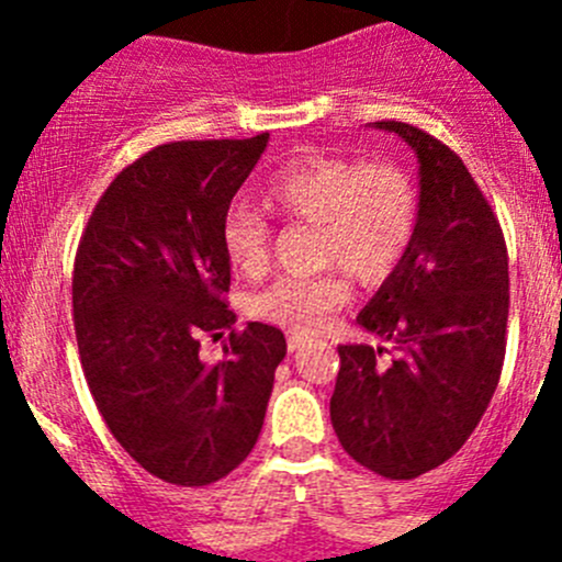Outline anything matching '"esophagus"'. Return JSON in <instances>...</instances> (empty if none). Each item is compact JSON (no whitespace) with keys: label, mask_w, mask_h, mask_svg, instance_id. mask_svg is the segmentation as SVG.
I'll return each instance as SVG.
<instances>
[{"label":"esophagus","mask_w":562,"mask_h":562,"mask_svg":"<svg viewBox=\"0 0 562 562\" xmlns=\"http://www.w3.org/2000/svg\"><path fill=\"white\" fill-rule=\"evenodd\" d=\"M304 342H307V337H304V334H291V337H288V348L291 350H299Z\"/></svg>","instance_id":"obj_1"}]
</instances>
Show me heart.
Here are the masks:
<instances>
[{"label": "heart", "instance_id": "1", "mask_svg": "<svg viewBox=\"0 0 562 562\" xmlns=\"http://www.w3.org/2000/svg\"><path fill=\"white\" fill-rule=\"evenodd\" d=\"M263 203L288 220L321 228L323 263L342 266L361 285L386 282L418 231V190L394 162H367L331 151H302L266 179ZM269 223L236 203L223 217V249L239 274H260L269 258ZM350 299L337 271L280 277L249 299V315L296 334H315Z\"/></svg>", "mask_w": 562, "mask_h": 562}]
</instances>
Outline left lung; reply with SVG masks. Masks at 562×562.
I'll use <instances>...</instances> for the list:
<instances>
[{"label": "left lung", "instance_id": "1", "mask_svg": "<svg viewBox=\"0 0 562 562\" xmlns=\"http://www.w3.org/2000/svg\"><path fill=\"white\" fill-rule=\"evenodd\" d=\"M418 157V231L359 326L394 342L339 345L331 424L383 479H416L473 435L506 359L508 249L490 201L457 151L405 122H375Z\"/></svg>", "mask_w": 562, "mask_h": 562}]
</instances>
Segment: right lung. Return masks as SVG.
Here are the masks:
<instances>
[{
    "mask_svg": "<svg viewBox=\"0 0 562 562\" xmlns=\"http://www.w3.org/2000/svg\"><path fill=\"white\" fill-rule=\"evenodd\" d=\"M269 144L173 140L116 173L76 252L72 317L83 378L113 438L157 479L206 486L255 449L285 334L234 328L223 217ZM229 331L217 366L201 336Z\"/></svg>",
    "mask_w": 562,
    "mask_h": 562,
    "instance_id": "obj_1",
    "label": "right lung"
}]
</instances>
